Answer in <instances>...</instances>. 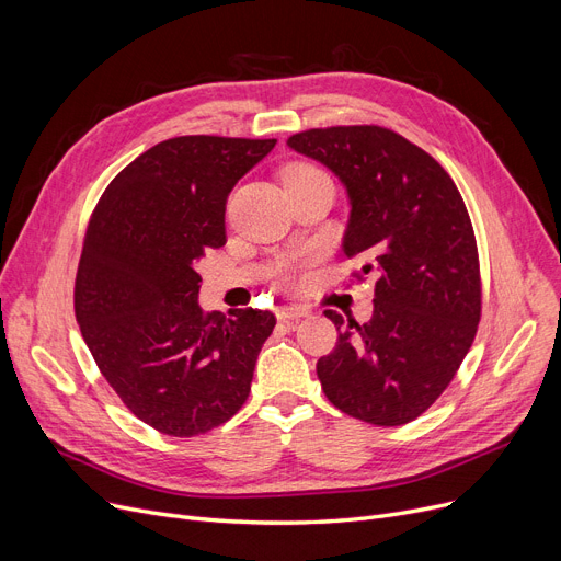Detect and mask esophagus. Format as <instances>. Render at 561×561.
I'll return each mask as SVG.
<instances>
[{"label":"esophagus","mask_w":561,"mask_h":561,"mask_svg":"<svg viewBox=\"0 0 561 561\" xmlns=\"http://www.w3.org/2000/svg\"><path fill=\"white\" fill-rule=\"evenodd\" d=\"M305 316H309V309L298 307V305H286V307L277 309L279 320H298V318H305Z\"/></svg>","instance_id":"34e87169"}]
</instances>
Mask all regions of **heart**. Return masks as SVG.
Segmentation results:
<instances>
[{
    "mask_svg": "<svg viewBox=\"0 0 561 561\" xmlns=\"http://www.w3.org/2000/svg\"><path fill=\"white\" fill-rule=\"evenodd\" d=\"M316 176H325V172H322L318 165L309 163V161H296V163H288L282 172V180H284V186H293V184H300V182H307V180H316ZM316 259L313 252H305L300 259H296L290 263V268L286 271V284H298L300 282V273L307 263H311Z\"/></svg>",
    "mask_w": 561,
    "mask_h": 561,
    "instance_id": "1",
    "label": "heart"
}]
</instances>
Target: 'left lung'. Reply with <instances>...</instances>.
Listing matches in <instances>:
<instances>
[{"instance_id":"obj_1","label":"left lung","mask_w":561,"mask_h":561,"mask_svg":"<svg viewBox=\"0 0 561 561\" xmlns=\"http://www.w3.org/2000/svg\"><path fill=\"white\" fill-rule=\"evenodd\" d=\"M288 145L339 174L352 204L343 252L366 259L357 279L379 275L364 325L325 311L341 334L316 364L322 391L343 414L377 427L416 421L448 389L482 316L463 197L444 165L387 127L307 129Z\"/></svg>"}]
</instances>
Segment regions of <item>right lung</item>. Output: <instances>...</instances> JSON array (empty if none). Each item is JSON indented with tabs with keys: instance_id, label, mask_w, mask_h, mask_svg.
<instances>
[{
	"instance_id": "add662e5",
	"label": "right lung",
	"mask_w": 561,
	"mask_h": 561,
	"mask_svg": "<svg viewBox=\"0 0 561 561\" xmlns=\"http://www.w3.org/2000/svg\"><path fill=\"white\" fill-rule=\"evenodd\" d=\"M277 138L176 136L113 176L88 220L75 316L111 389L168 436L227 423L275 316L202 311L195 261L227 243V195Z\"/></svg>"
}]
</instances>
